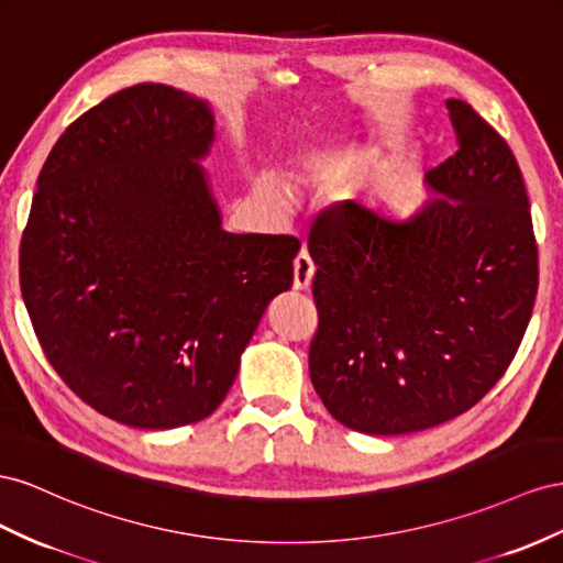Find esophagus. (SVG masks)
Masks as SVG:
<instances>
[{
  "label": "esophagus",
  "mask_w": 563,
  "mask_h": 563,
  "mask_svg": "<svg viewBox=\"0 0 563 563\" xmlns=\"http://www.w3.org/2000/svg\"><path fill=\"white\" fill-rule=\"evenodd\" d=\"M316 276V266L307 252H299L295 260V290H307Z\"/></svg>",
  "instance_id": "34e87169"
}]
</instances>
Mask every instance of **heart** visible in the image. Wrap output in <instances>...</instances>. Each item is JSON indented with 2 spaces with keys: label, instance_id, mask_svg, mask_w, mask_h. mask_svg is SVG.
<instances>
[{
  "label": "heart",
  "instance_id": "b5f03b06",
  "mask_svg": "<svg viewBox=\"0 0 563 563\" xmlns=\"http://www.w3.org/2000/svg\"><path fill=\"white\" fill-rule=\"evenodd\" d=\"M260 186L264 190V196L276 207H283V210H285V207L290 205V190H287L280 181L271 179V176H268V179H264Z\"/></svg>",
  "mask_w": 563,
  "mask_h": 563
}]
</instances>
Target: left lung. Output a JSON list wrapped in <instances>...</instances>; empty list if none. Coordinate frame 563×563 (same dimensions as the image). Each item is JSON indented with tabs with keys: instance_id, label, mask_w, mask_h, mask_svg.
<instances>
[{
	"instance_id": "8db88e82",
	"label": "left lung",
	"mask_w": 563,
	"mask_h": 563,
	"mask_svg": "<svg viewBox=\"0 0 563 563\" xmlns=\"http://www.w3.org/2000/svg\"><path fill=\"white\" fill-rule=\"evenodd\" d=\"M457 153L427 172L408 214L346 202L309 235L318 266L313 389L336 422L373 437L443 424L505 375L538 292V245L507 141L445 101Z\"/></svg>"
}]
</instances>
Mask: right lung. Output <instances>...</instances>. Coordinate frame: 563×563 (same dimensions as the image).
Segmentation results:
<instances>
[{
    "label": "right lung",
    "instance_id": "add662e5",
    "mask_svg": "<svg viewBox=\"0 0 563 563\" xmlns=\"http://www.w3.org/2000/svg\"><path fill=\"white\" fill-rule=\"evenodd\" d=\"M207 101L134 85L79 115L40 172L21 292L44 356L110 420L174 429L212 415L273 297L292 235L227 233L198 159Z\"/></svg>",
    "mask_w": 563,
    "mask_h": 563
}]
</instances>
